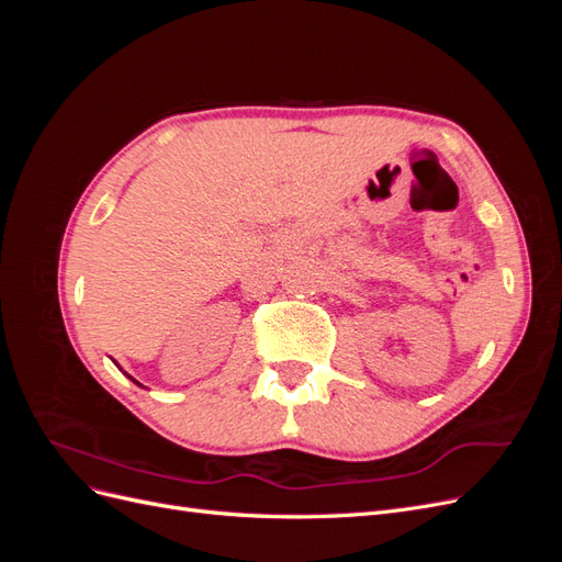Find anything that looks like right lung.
I'll return each instance as SVG.
<instances>
[{
  "label": "right lung",
  "instance_id": "add662e5",
  "mask_svg": "<svg viewBox=\"0 0 562 562\" xmlns=\"http://www.w3.org/2000/svg\"><path fill=\"white\" fill-rule=\"evenodd\" d=\"M133 382H135V380H133Z\"/></svg>",
  "mask_w": 562,
  "mask_h": 562
}]
</instances>
